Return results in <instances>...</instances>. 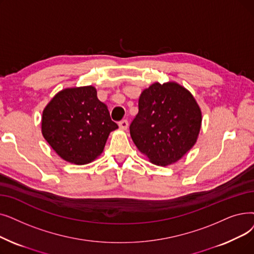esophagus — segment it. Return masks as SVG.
Wrapping results in <instances>:
<instances>
[{"label": "esophagus", "mask_w": 254, "mask_h": 254, "mask_svg": "<svg viewBox=\"0 0 254 254\" xmlns=\"http://www.w3.org/2000/svg\"><path fill=\"white\" fill-rule=\"evenodd\" d=\"M118 126H119V127H120L121 129L126 130V129L127 128V127H128V123H127V121L125 119V120H121L120 123L118 124Z\"/></svg>", "instance_id": "esophagus-1"}]
</instances>
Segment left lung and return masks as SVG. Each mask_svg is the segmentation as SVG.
<instances>
[{"mask_svg":"<svg viewBox=\"0 0 254 254\" xmlns=\"http://www.w3.org/2000/svg\"><path fill=\"white\" fill-rule=\"evenodd\" d=\"M201 121L200 107L188 89L176 82H156L140 94L130 137L150 163L168 166L195 145Z\"/></svg>","mask_w":254,"mask_h":254,"instance_id":"obj_1","label":"left lung"}]
</instances>
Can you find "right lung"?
Wrapping results in <instances>:
<instances>
[{
  "label": "right lung",
  "instance_id": "right-lung-1",
  "mask_svg": "<svg viewBox=\"0 0 254 254\" xmlns=\"http://www.w3.org/2000/svg\"><path fill=\"white\" fill-rule=\"evenodd\" d=\"M118 126L111 120L96 88H65L42 111L41 133L58 156L68 163L86 165L104 151L107 139Z\"/></svg>",
  "mask_w": 254,
  "mask_h": 254
}]
</instances>
